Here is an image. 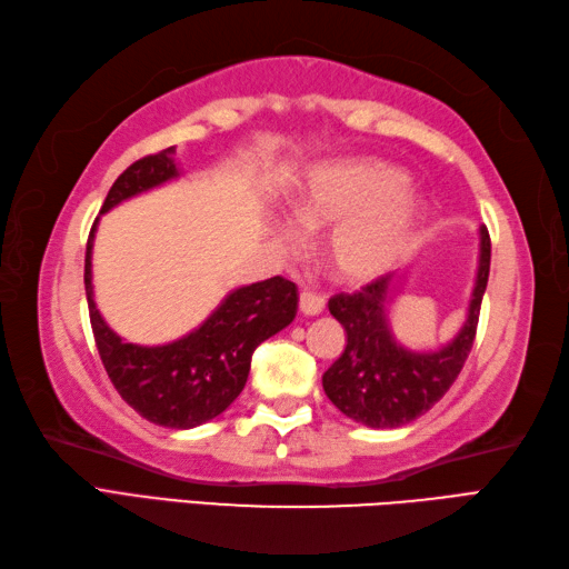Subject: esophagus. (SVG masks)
<instances>
[{
    "instance_id": "obj_1",
    "label": "esophagus",
    "mask_w": 569,
    "mask_h": 569,
    "mask_svg": "<svg viewBox=\"0 0 569 569\" xmlns=\"http://www.w3.org/2000/svg\"><path fill=\"white\" fill-rule=\"evenodd\" d=\"M299 311L305 317H317L323 311V297L321 295H315V292H301L299 295Z\"/></svg>"
}]
</instances>
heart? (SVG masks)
<instances>
[{
	"label": "heart",
	"mask_w": 569,
	"mask_h": 569,
	"mask_svg": "<svg viewBox=\"0 0 569 569\" xmlns=\"http://www.w3.org/2000/svg\"><path fill=\"white\" fill-rule=\"evenodd\" d=\"M405 183L400 167L370 157L329 161L309 173L295 199V218L309 230L336 226L323 250L336 280L373 282L410 252L422 206ZM277 240L292 248L297 236L280 226Z\"/></svg>",
	"instance_id": "1"
}]
</instances>
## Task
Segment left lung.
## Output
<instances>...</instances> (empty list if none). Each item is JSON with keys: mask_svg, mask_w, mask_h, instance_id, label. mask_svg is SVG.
I'll use <instances>...</instances> for the list:
<instances>
[{"mask_svg": "<svg viewBox=\"0 0 569 569\" xmlns=\"http://www.w3.org/2000/svg\"><path fill=\"white\" fill-rule=\"evenodd\" d=\"M479 270L469 315L459 333L437 351H410L396 341L388 323L392 274L378 277L353 295H333L329 311L346 329V349L323 373L327 398L353 422L392 430L425 415L445 398L461 373L477 336L481 299L489 282L491 238L479 230Z\"/></svg>", "mask_w": 569, "mask_h": 569, "instance_id": "obj_1", "label": "left lung"}]
</instances>
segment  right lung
<instances>
[{
	"label": "right lung",
	"instance_id": "right-lung-1",
	"mask_svg": "<svg viewBox=\"0 0 569 569\" xmlns=\"http://www.w3.org/2000/svg\"><path fill=\"white\" fill-rule=\"evenodd\" d=\"M177 177L173 147L137 159L112 183L100 213ZM96 228L98 220L90 228L86 248V297L100 361L114 390L144 420L171 430H191L213 420L246 388L252 351L295 319L297 284L277 274L238 287L199 329L181 339L164 346L127 343L100 317L92 299L90 260Z\"/></svg>",
	"mask_w": 569,
	"mask_h": 569
}]
</instances>
